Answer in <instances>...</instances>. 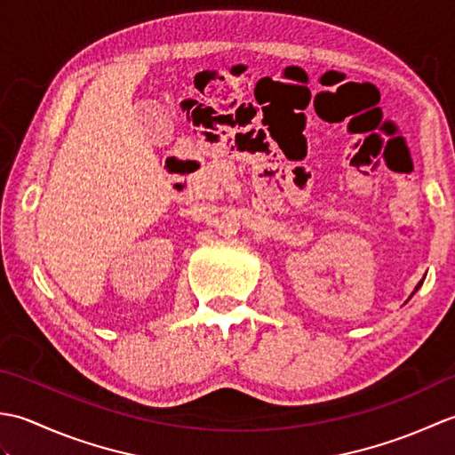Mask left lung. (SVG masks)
<instances>
[{
	"mask_svg": "<svg viewBox=\"0 0 455 455\" xmlns=\"http://www.w3.org/2000/svg\"><path fill=\"white\" fill-rule=\"evenodd\" d=\"M420 285H422V282H420V283H419V285H417V289H419V287H420ZM417 289H414V291H417Z\"/></svg>",
	"mask_w": 455,
	"mask_h": 455,
	"instance_id": "1",
	"label": "left lung"
}]
</instances>
